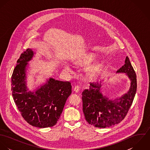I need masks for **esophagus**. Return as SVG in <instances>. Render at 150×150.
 I'll return each instance as SVG.
<instances>
[{
  "label": "esophagus",
  "mask_w": 150,
  "mask_h": 150,
  "mask_svg": "<svg viewBox=\"0 0 150 150\" xmlns=\"http://www.w3.org/2000/svg\"><path fill=\"white\" fill-rule=\"evenodd\" d=\"M79 89H80V86H76L74 87V91L75 92L77 93V92H79Z\"/></svg>",
  "instance_id": "1"
}]
</instances>
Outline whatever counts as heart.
Returning <instances> with one entry per match:
<instances>
[{"mask_svg": "<svg viewBox=\"0 0 150 150\" xmlns=\"http://www.w3.org/2000/svg\"><path fill=\"white\" fill-rule=\"evenodd\" d=\"M93 60V56L91 54H86L80 57L79 59L76 61V63L77 64L80 65H86L89 64ZM66 69L68 70H70V68L66 66ZM99 69V66L98 64H93L88 66L86 69V71L90 75H93L95 74Z\"/></svg>", "mask_w": 150, "mask_h": 150, "instance_id": "1", "label": "heart"}]
</instances>
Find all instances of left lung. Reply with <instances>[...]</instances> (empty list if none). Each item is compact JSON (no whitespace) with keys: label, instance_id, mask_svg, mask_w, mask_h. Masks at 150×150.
Masks as SVG:
<instances>
[{"label":"left lung","instance_id":"left-lung-1","mask_svg":"<svg viewBox=\"0 0 150 150\" xmlns=\"http://www.w3.org/2000/svg\"><path fill=\"white\" fill-rule=\"evenodd\" d=\"M117 73H124L130 80L127 93L114 100L109 99L100 92V83H91L89 88L82 93L83 110L88 123L96 128H105L121 122L131 106L136 89V74L127 57L125 64Z\"/></svg>","mask_w":150,"mask_h":150}]
</instances>
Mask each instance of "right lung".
<instances>
[{
  "instance_id": "obj_1",
  "label": "right lung",
  "mask_w": 150,
  "mask_h": 150,
  "mask_svg": "<svg viewBox=\"0 0 150 150\" xmlns=\"http://www.w3.org/2000/svg\"><path fill=\"white\" fill-rule=\"evenodd\" d=\"M34 55L32 49L22 53L11 76V91L14 102L22 117L30 125L40 128L54 126L71 93L69 81L50 78L35 92L28 91L26 83L28 62Z\"/></svg>"
}]
</instances>
